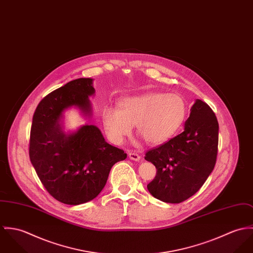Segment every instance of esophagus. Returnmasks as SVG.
<instances>
[{
	"label": "esophagus",
	"mask_w": 253,
	"mask_h": 253,
	"mask_svg": "<svg viewBox=\"0 0 253 253\" xmlns=\"http://www.w3.org/2000/svg\"><path fill=\"white\" fill-rule=\"evenodd\" d=\"M129 158H130L131 160H134V161L139 162L141 157H140L138 153H136V152H130V153H129Z\"/></svg>",
	"instance_id": "obj_1"
}]
</instances>
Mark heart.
Returning a JSON list of instances; mask_svg holds the SVG:
<instances>
[{"label": "heart", "instance_id": "b5f03b06", "mask_svg": "<svg viewBox=\"0 0 253 253\" xmlns=\"http://www.w3.org/2000/svg\"><path fill=\"white\" fill-rule=\"evenodd\" d=\"M186 116L185 100L177 94L146 92L123 98L118 109L107 108L102 118L109 139L121 143L137 125V132L148 144H161L170 139Z\"/></svg>", "mask_w": 253, "mask_h": 253}]
</instances>
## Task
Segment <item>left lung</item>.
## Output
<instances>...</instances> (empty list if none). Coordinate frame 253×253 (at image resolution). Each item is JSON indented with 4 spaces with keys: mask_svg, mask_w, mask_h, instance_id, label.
<instances>
[{
    "mask_svg": "<svg viewBox=\"0 0 253 253\" xmlns=\"http://www.w3.org/2000/svg\"><path fill=\"white\" fill-rule=\"evenodd\" d=\"M218 128L212 110L197 99L184 123V131L146 152L144 159L157 169L156 176L147 184L149 193L170 204L193 196L214 168Z\"/></svg>",
    "mask_w": 253,
    "mask_h": 253,
    "instance_id": "8db88e82",
    "label": "left lung"
}]
</instances>
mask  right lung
I'll use <instances>...</instances> for the list:
<instances>
[{
    "mask_svg": "<svg viewBox=\"0 0 253 253\" xmlns=\"http://www.w3.org/2000/svg\"><path fill=\"white\" fill-rule=\"evenodd\" d=\"M92 79H78L44 97L33 116L29 155L47 192L66 205H81L100 194L113 165L127 154L108 143L95 125L65 131L64 113L74 108L93 115Z\"/></svg>",
    "mask_w": 253,
    "mask_h": 253,
    "instance_id": "right-lung-1",
    "label": "right lung"
}]
</instances>
